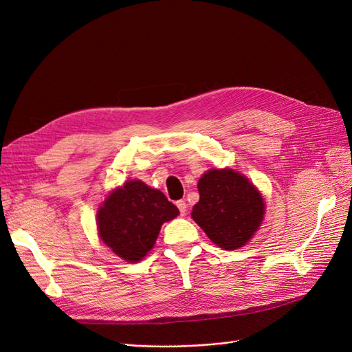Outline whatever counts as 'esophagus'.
Here are the masks:
<instances>
[{"mask_svg": "<svg viewBox=\"0 0 352 352\" xmlns=\"http://www.w3.org/2000/svg\"><path fill=\"white\" fill-rule=\"evenodd\" d=\"M177 207H178V210H179V214L182 216H186V211H187V204H186V201H177Z\"/></svg>", "mask_w": 352, "mask_h": 352, "instance_id": "1", "label": "esophagus"}]
</instances>
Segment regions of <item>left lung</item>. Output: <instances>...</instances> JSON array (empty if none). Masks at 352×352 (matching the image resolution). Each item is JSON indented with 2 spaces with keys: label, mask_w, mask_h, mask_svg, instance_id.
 Returning <instances> with one entry per match:
<instances>
[{
  "label": "left lung",
  "mask_w": 352,
  "mask_h": 352,
  "mask_svg": "<svg viewBox=\"0 0 352 352\" xmlns=\"http://www.w3.org/2000/svg\"><path fill=\"white\" fill-rule=\"evenodd\" d=\"M192 217L219 248L246 244L264 217V199L246 177L232 169H210L198 183Z\"/></svg>",
  "instance_id": "8db88e82"
}]
</instances>
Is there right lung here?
I'll use <instances>...</instances> for the list:
<instances>
[{
	"label": "right lung",
	"instance_id": "obj_1",
	"mask_svg": "<svg viewBox=\"0 0 352 352\" xmlns=\"http://www.w3.org/2000/svg\"><path fill=\"white\" fill-rule=\"evenodd\" d=\"M178 214V208L160 190L139 179L113 190L97 214L100 239L122 259L141 261L157 240L160 226Z\"/></svg>",
	"mask_w": 352,
	"mask_h": 352
}]
</instances>
